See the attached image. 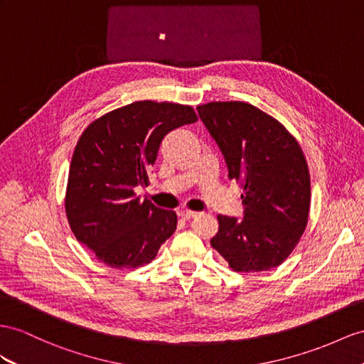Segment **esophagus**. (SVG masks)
Returning <instances> with one entry per match:
<instances>
[{
	"label": "esophagus",
	"mask_w": 364,
	"mask_h": 364,
	"mask_svg": "<svg viewBox=\"0 0 364 364\" xmlns=\"http://www.w3.org/2000/svg\"><path fill=\"white\" fill-rule=\"evenodd\" d=\"M180 215H181L184 220H192V218L197 217L198 213L193 212V210H188V209H186V210H181V212H180Z\"/></svg>",
	"instance_id": "esophagus-1"
}]
</instances>
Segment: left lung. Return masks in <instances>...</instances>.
<instances>
[{
	"instance_id": "obj_1",
	"label": "left lung",
	"mask_w": 364,
	"mask_h": 364,
	"mask_svg": "<svg viewBox=\"0 0 364 364\" xmlns=\"http://www.w3.org/2000/svg\"><path fill=\"white\" fill-rule=\"evenodd\" d=\"M197 110L225 156L229 178L245 189V217L218 215L212 247L237 272L279 266L309 217L311 176L301 147L282 123L247 102H208Z\"/></svg>"
}]
</instances>
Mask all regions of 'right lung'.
<instances>
[{
  "label": "right lung",
  "instance_id": "right-lung-1",
  "mask_svg": "<svg viewBox=\"0 0 364 364\" xmlns=\"http://www.w3.org/2000/svg\"><path fill=\"white\" fill-rule=\"evenodd\" d=\"M197 121L191 106L135 101L93 121L72 156L66 215L80 243L101 263L135 269L151 263L176 229V213L136 197L149 184L163 138Z\"/></svg>",
  "mask_w": 364,
  "mask_h": 364
}]
</instances>
